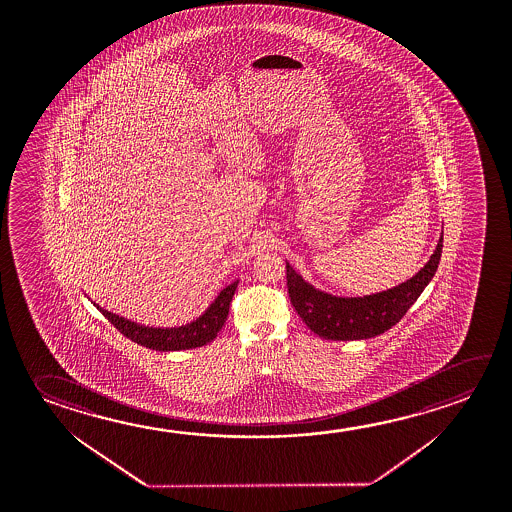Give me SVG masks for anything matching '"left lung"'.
<instances>
[{"mask_svg":"<svg viewBox=\"0 0 512 512\" xmlns=\"http://www.w3.org/2000/svg\"><path fill=\"white\" fill-rule=\"evenodd\" d=\"M443 252V234L427 264L414 277L382 293L366 296H336L316 289L285 262L287 291L303 323L319 337L330 341H359L380 336L394 327L428 282L436 275Z\"/></svg>","mask_w":512,"mask_h":512,"instance_id":"8db88e82","label":"left lung"}]
</instances>
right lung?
<instances>
[{
  "mask_svg": "<svg viewBox=\"0 0 512 512\" xmlns=\"http://www.w3.org/2000/svg\"><path fill=\"white\" fill-rule=\"evenodd\" d=\"M237 284H239V280L223 287L216 296V300L210 303L202 316H198L191 323H185L180 327H148V325H141L137 321L123 318L119 314L103 309L98 303L93 302V305L100 310L105 318L109 319L114 327L118 328L123 336L132 339L134 343L146 346L150 350H157V352H180V350L205 346L218 336L219 330L227 321L228 309H230V302L234 298Z\"/></svg>",
  "mask_w": 512,
  "mask_h": 512,
  "instance_id": "1",
  "label": "right lung"
}]
</instances>
